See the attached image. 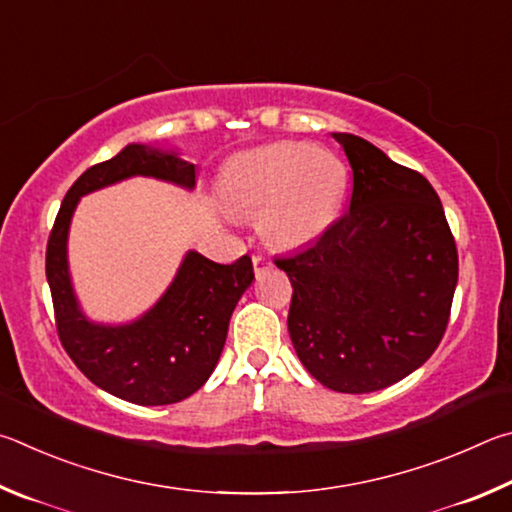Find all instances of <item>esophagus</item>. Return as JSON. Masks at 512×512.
<instances>
[{"instance_id":"34e87169","label":"esophagus","mask_w":512,"mask_h":512,"mask_svg":"<svg viewBox=\"0 0 512 512\" xmlns=\"http://www.w3.org/2000/svg\"><path fill=\"white\" fill-rule=\"evenodd\" d=\"M272 267H274V265H272V261H270V258H267V256H261V254L254 256V272H256V276L270 272Z\"/></svg>"}]
</instances>
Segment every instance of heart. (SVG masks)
Here are the masks:
<instances>
[{
    "instance_id": "heart-1",
    "label": "heart",
    "mask_w": 512,
    "mask_h": 512,
    "mask_svg": "<svg viewBox=\"0 0 512 512\" xmlns=\"http://www.w3.org/2000/svg\"><path fill=\"white\" fill-rule=\"evenodd\" d=\"M218 188L233 213H261L265 240L297 249L333 227L346 193V166L328 150L279 141L231 157Z\"/></svg>"
}]
</instances>
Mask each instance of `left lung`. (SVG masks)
Masks as SVG:
<instances>
[{
    "label": "left lung",
    "mask_w": 512,
    "mask_h": 512,
    "mask_svg": "<svg viewBox=\"0 0 512 512\" xmlns=\"http://www.w3.org/2000/svg\"><path fill=\"white\" fill-rule=\"evenodd\" d=\"M353 168L348 213L297 254L288 330L301 364L339 393L387 389L445 335L459 254L427 179L362 137L335 132Z\"/></svg>",
    "instance_id": "8db88e82"
}]
</instances>
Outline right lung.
Segmentation results:
<instances>
[{
  "label": "right lung",
  "mask_w": 512,
  "mask_h": 512,
  "mask_svg": "<svg viewBox=\"0 0 512 512\" xmlns=\"http://www.w3.org/2000/svg\"><path fill=\"white\" fill-rule=\"evenodd\" d=\"M155 177L182 188L195 186V166L143 143L87 168L69 188L47 245V281L56 328L67 355L87 380L112 396L155 407L173 405L202 387L227 339L231 312L254 281L249 256L220 265L188 251L173 283L146 315L121 326L89 321L78 306L67 263L71 215L83 195L128 177Z\"/></svg>",
  "instance_id": "right-lung-1"
}]
</instances>
